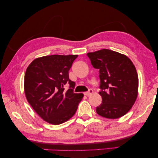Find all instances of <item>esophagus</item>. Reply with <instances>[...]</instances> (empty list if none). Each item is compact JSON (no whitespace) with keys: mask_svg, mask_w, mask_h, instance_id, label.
I'll return each mask as SVG.
<instances>
[{"mask_svg":"<svg viewBox=\"0 0 158 158\" xmlns=\"http://www.w3.org/2000/svg\"><path fill=\"white\" fill-rule=\"evenodd\" d=\"M93 90L92 89H89V90H88V92H86V93H84V94L85 96H89V95H91L92 94H93Z\"/></svg>","mask_w":158,"mask_h":158,"instance_id":"1","label":"esophagus"}]
</instances>
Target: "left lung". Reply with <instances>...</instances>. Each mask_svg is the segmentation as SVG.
Returning <instances> with one entry per match:
<instances>
[{
	"mask_svg": "<svg viewBox=\"0 0 158 158\" xmlns=\"http://www.w3.org/2000/svg\"><path fill=\"white\" fill-rule=\"evenodd\" d=\"M94 69H99L102 104L96 108L99 116L118 118L125 115L136 100L138 76L127 56L110 49L87 54Z\"/></svg>",
	"mask_w": 158,
	"mask_h": 158,
	"instance_id": "left-lung-1",
	"label": "left lung"
}]
</instances>
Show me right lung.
Returning <instances> with one entry per match:
<instances>
[{"label": "right lung", "mask_w": 158, "mask_h": 158, "mask_svg": "<svg viewBox=\"0 0 158 158\" xmlns=\"http://www.w3.org/2000/svg\"><path fill=\"white\" fill-rule=\"evenodd\" d=\"M77 55H50L33 60L27 68L24 91L35 112L53 125L69 120L75 114L82 93H74L75 82L69 71ZM70 85L65 91V84Z\"/></svg>", "instance_id": "1"}]
</instances>
